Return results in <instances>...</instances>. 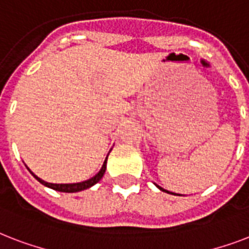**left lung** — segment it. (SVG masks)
Listing matches in <instances>:
<instances>
[{
	"label": "left lung",
	"instance_id": "8db88e82",
	"mask_svg": "<svg viewBox=\"0 0 249 249\" xmlns=\"http://www.w3.org/2000/svg\"><path fill=\"white\" fill-rule=\"evenodd\" d=\"M158 187H159V186H158ZM160 190H161V191H165V193H168V194H172V193H169V191H166V190H164V189H161V187H159Z\"/></svg>",
	"mask_w": 249,
	"mask_h": 249
}]
</instances>
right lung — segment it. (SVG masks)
<instances>
[{"mask_svg": "<svg viewBox=\"0 0 249 249\" xmlns=\"http://www.w3.org/2000/svg\"><path fill=\"white\" fill-rule=\"evenodd\" d=\"M106 164H107V159L105 160V163H103V165H102V169L99 170L94 177H91L90 179H88V181L79 182V183H49V182L42 181L41 178L37 177L36 174H33L31 170H29V172H31V174H32L33 177L36 178L37 181L40 182V183L48 186V187H50V189L56 190V191H62V193H77V191H83V190L89 189V187H91L93 185H95L97 182L101 181V178L103 177V174H105L106 172Z\"/></svg>", "mask_w": 249, "mask_h": 249, "instance_id": "obj_1", "label": "right lung"}]
</instances>
